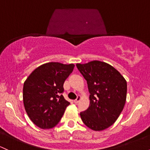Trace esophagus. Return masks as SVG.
I'll return each instance as SVG.
<instances>
[{"label":"esophagus","instance_id":"esophagus-1","mask_svg":"<svg viewBox=\"0 0 150 150\" xmlns=\"http://www.w3.org/2000/svg\"><path fill=\"white\" fill-rule=\"evenodd\" d=\"M80 100H81V96H80V95H78V98H77V99L74 100V103H75V104H78L79 102H80Z\"/></svg>","mask_w":150,"mask_h":150}]
</instances>
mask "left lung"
I'll return each mask as SVG.
<instances>
[{"label": "left lung", "mask_w": 150, "mask_h": 150, "mask_svg": "<svg viewBox=\"0 0 150 150\" xmlns=\"http://www.w3.org/2000/svg\"><path fill=\"white\" fill-rule=\"evenodd\" d=\"M87 80L90 106L80 112L83 123L95 131L112 125L124 108L127 98V82L115 67L105 62L93 60L76 64Z\"/></svg>", "instance_id": "obj_1"}]
</instances>
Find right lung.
<instances>
[{
    "label": "right lung",
    "mask_w": 150,
    "mask_h": 150,
    "mask_svg": "<svg viewBox=\"0 0 150 150\" xmlns=\"http://www.w3.org/2000/svg\"><path fill=\"white\" fill-rule=\"evenodd\" d=\"M74 67L73 64L47 62L34 70L25 81V110L38 127L50 129L57 125L70 105L62 93L64 82Z\"/></svg>",
    "instance_id": "add662e5"
}]
</instances>
